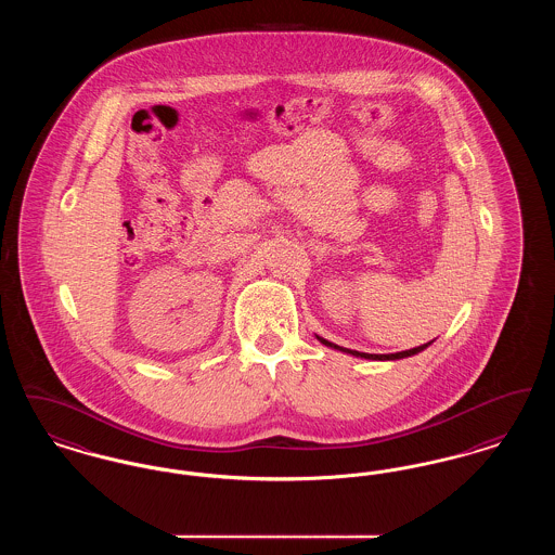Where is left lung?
<instances>
[{"mask_svg": "<svg viewBox=\"0 0 555 555\" xmlns=\"http://www.w3.org/2000/svg\"><path fill=\"white\" fill-rule=\"evenodd\" d=\"M318 341L322 345H326V347H331V349H337V351H344V353H349V356H353V358H364V360H380V362H385V360H401V358H410V356H416V353H421L424 351L428 345L433 344V341H428V344L418 345V347H414V349H405V351H397V353H364V351H356V349H347V347H341V345L331 344V341H326V339H322V337H318Z\"/></svg>", "mask_w": 555, "mask_h": 555, "instance_id": "8db88e82", "label": "left lung"}]
</instances>
